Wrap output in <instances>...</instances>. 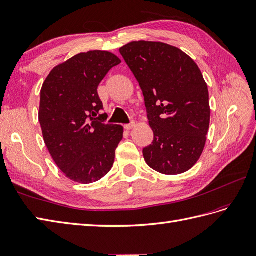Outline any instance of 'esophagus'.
I'll return each mask as SVG.
<instances>
[{"label": "esophagus", "mask_w": 256, "mask_h": 256, "mask_svg": "<svg viewBox=\"0 0 256 256\" xmlns=\"http://www.w3.org/2000/svg\"><path fill=\"white\" fill-rule=\"evenodd\" d=\"M134 126H135V122H130L128 124H126V126H124V128L130 130H132Z\"/></svg>", "instance_id": "esophagus-1"}]
</instances>
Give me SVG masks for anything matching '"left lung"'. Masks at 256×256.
Instances as JSON below:
<instances>
[{
    "mask_svg": "<svg viewBox=\"0 0 256 256\" xmlns=\"http://www.w3.org/2000/svg\"><path fill=\"white\" fill-rule=\"evenodd\" d=\"M119 50L140 83L154 130L152 145L142 149L146 163L166 175L187 172L204 149L211 116L199 67L161 42H130Z\"/></svg>",
    "mask_w": 256,
    "mask_h": 256,
    "instance_id": "obj_1",
    "label": "left lung"
}]
</instances>
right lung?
I'll list each match as a JSON object with an SVG mask.
<instances>
[{"label": "right lung", "mask_w": 256, "mask_h": 256, "mask_svg": "<svg viewBox=\"0 0 256 256\" xmlns=\"http://www.w3.org/2000/svg\"><path fill=\"white\" fill-rule=\"evenodd\" d=\"M121 60L104 50H90L58 64L41 88L38 121L52 158L71 180L90 184L114 162L123 128L104 123L97 88Z\"/></svg>", "instance_id": "add662e5"}]
</instances>
